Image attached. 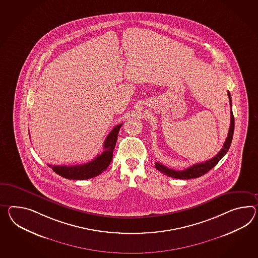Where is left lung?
I'll list each match as a JSON object with an SVG mask.
<instances>
[{"instance_id":"1","label":"left lung","mask_w":258,"mask_h":258,"mask_svg":"<svg viewBox=\"0 0 258 258\" xmlns=\"http://www.w3.org/2000/svg\"><path fill=\"white\" fill-rule=\"evenodd\" d=\"M228 95V99H229V103H230V107L232 106V101H231V96L229 91L227 92ZM233 133H234V115H233L232 109L230 110V126H229V131H228V134L226 139V142L223 145V148L221 149L219 153L217 155H215V157L209 159L205 162H201V163L195 164L192 165L191 167H189L187 169L183 170H175L167 168L164 165L160 163H156L155 167L157 168V170L161 171L165 175L169 176V177H172L175 179H183V180H188L191 178H199L201 176L204 175L205 173H207L208 171L212 170L216 164L218 163L221 160V158L226 155L230 145L232 142Z\"/></svg>"}]
</instances>
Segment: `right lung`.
Returning a JSON list of instances; mask_svg holds the SVG:
<instances>
[{"label": "right lung", "mask_w": 258, "mask_h": 258, "mask_svg": "<svg viewBox=\"0 0 258 258\" xmlns=\"http://www.w3.org/2000/svg\"><path fill=\"white\" fill-rule=\"evenodd\" d=\"M123 124H119L114 126L108 134L103 144L104 150L92 161L75 166H48L52 168V170L57 174L69 180H86L100 175L101 172L106 170L107 167L112 161L113 149L116 144L120 127Z\"/></svg>", "instance_id": "right-lung-1"}]
</instances>
